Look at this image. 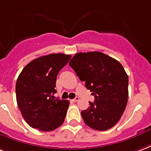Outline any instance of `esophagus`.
Returning a JSON list of instances; mask_svg holds the SVG:
<instances>
[{
	"instance_id": "esophagus-1",
	"label": "esophagus",
	"mask_w": 151,
	"mask_h": 151,
	"mask_svg": "<svg viewBox=\"0 0 151 151\" xmlns=\"http://www.w3.org/2000/svg\"><path fill=\"white\" fill-rule=\"evenodd\" d=\"M72 101H73V102H76V101H79V98H78V97H76L75 98H73V99Z\"/></svg>"
}]
</instances>
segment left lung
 Instances as JSON below:
<instances>
[{
	"label": "left lung",
	"instance_id": "1",
	"mask_svg": "<svg viewBox=\"0 0 151 151\" xmlns=\"http://www.w3.org/2000/svg\"><path fill=\"white\" fill-rule=\"evenodd\" d=\"M70 65L95 98L81 111L84 122L97 130L110 129L120 120L128 101V76L123 66L97 51L76 53Z\"/></svg>",
	"mask_w": 151,
	"mask_h": 151
}]
</instances>
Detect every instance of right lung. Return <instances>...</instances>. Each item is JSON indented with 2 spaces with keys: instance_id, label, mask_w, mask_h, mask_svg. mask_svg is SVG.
<instances>
[{
  "instance_id": "add662e5",
  "label": "right lung",
  "mask_w": 151,
  "mask_h": 151,
  "mask_svg": "<svg viewBox=\"0 0 151 151\" xmlns=\"http://www.w3.org/2000/svg\"><path fill=\"white\" fill-rule=\"evenodd\" d=\"M71 55L51 53L30 61L16 83L17 106L30 127L52 131L62 125L70 101L56 99L53 94L57 76L69 62Z\"/></svg>"
}]
</instances>
